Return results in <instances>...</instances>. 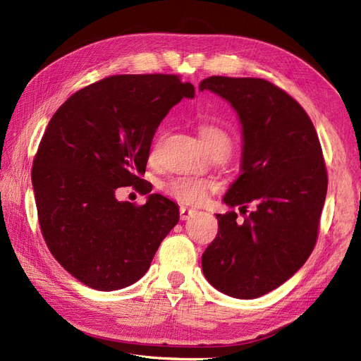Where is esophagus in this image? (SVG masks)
<instances>
[{
	"label": "esophagus",
	"mask_w": 361,
	"mask_h": 361,
	"mask_svg": "<svg viewBox=\"0 0 361 361\" xmlns=\"http://www.w3.org/2000/svg\"><path fill=\"white\" fill-rule=\"evenodd\" d=\"M193 213H195V210H192V209L180 207V218H181V221H188Z\"/></svg>",
	"instance_id": "1"
}]
</instances>
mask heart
Returning a JSON list of instances; mask_svg holds the SVG:
<instances>
[{"mask_svg": "<svg viewBox=\"0 0 361 361\" xmlns=\"http://www.w3.org/2000/svg\"><path fill=\"white\" fill-rule=\"evenodd\" d=\"M200 136L204 142V145L210 151V154H214L218 151L230 152L231 149L230 135L222 127L216 126V123H201ZM161 140H163V135H160L156 143L152 145V156H156ZM210 189H212V183L209 180L192 178V177H175L163 184V190L168 197L188 205L201 204L205 200V197H207Z\"/></svg>", "mask_w": 361, "mask_h": 361, "instance_id": "b5f03b06", "label": "heart"}]
</instances>
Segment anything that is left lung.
I'll use <instances>...</instances> for the list:
<instances>
[{"mask_svg": "<svg viewBox=\"0 0 361 361\" xmlns=\"http://www.w3.org/2000/svg\"><path fill=\"white\" fill-rule=\"evenodd\" d=\"M200 89L228 101L242 122V173L224 202L255 205L242 225L235 212L216 214L202 272L219 292L252 300L289 280L314 248L328 188L321 142L300 102L271 81L213 75Z\"/></svg>", "mask_w": 361, "mask_h": 361, "instance_id": "8db88e82", "label": "left lung"}]
</instances>
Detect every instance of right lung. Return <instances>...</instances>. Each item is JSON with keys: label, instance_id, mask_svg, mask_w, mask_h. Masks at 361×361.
Wrapping results in <instances>:
<instances>
[{"label": "right lung", "instance_id": "obj_1", "mask_svg": "<svg viewBox=\"0 0 361 361\" xmlns=\"http://www.w3.org/2000/svg\"><path fill=\"white\" fill-rule=\"evenodd\" d=\"M195 87L178 75H110L71 95L51 118L33 160L37 219L54 259L95 290H118L145 275L177 225V204L152 193L119 202L118 188L147 195L156 130Z\"/></svg>", "mask_w": 361, "mask_h": 361}]
</instances>
